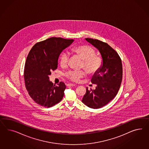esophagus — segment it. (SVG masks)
I'll return each mask as SVG.
<instances>
[{
	"label": "esophagus",
	"instance_id": "esophagus-1",
	"mask_svg": "<svg viewBox=\"0 0 149 149\" xmlns=\"http://www.w3.org/2000/svg\"><path fill=\"white\" fill-rule=\"evenodd\" d=\"M67 86H71V87H74V86H75V84H67Z\"/></svg>",
	"mask_w": 149,
	"mask_h": 149
}]
</instances>
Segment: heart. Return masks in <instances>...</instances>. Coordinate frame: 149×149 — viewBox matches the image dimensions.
<instances>
[{
	"instance_id": "heart-1",
	"label": "heart",
	"mask_w": 149,
	"mask_h": 149,
	"mask_svg": "<svg viewBox=\"0 0 149 149\" xmlns=\"http://www.w3.org/2000/svg\"><path fill=\"white\" fill-rule=\"evenodd\" d=\"M74 52L83 59L82 67H84L89 74H94L101 68L102 65V58L100 56L95 55V52L88 45H81L72 48ZM69 54L67 52H62L60 58V63L62 67H65L68 62ZM85 75L83 70H70L66 72L65 77L72 82H77Z\"/></svg>"
}]
</instances>
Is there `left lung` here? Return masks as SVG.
<instances>
[{"label":"left lung","mask_w":149,"mask_h":149,"mask_svg":"<svg viewBox=\"0 0 149 149\" xmlns=\"http://www.w3.org/2000/svg\"><path fill=\"white\" fill-rule=\"evenodd\" d=\"M85 40L97 49L103 62L91 80L92 84L97 85L96 88L89 91L87 87L82 102L91 109H100L112 100L120 88L123 77L121 61L109 44L92 38H87Z\"/></svg>","instance_id":"obj_1"}]
</instances>
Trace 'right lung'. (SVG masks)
<instances>
[{
  "instance_id": "add662e5",
  "label": "right lung",
  "mask_w": 149,
  "mask_h": 149,
  "mask_svg": "<svg viewBox=\"0 0 149 149\" xmlns=\"http://www.w3.org/2000/svg\"><path fill=\"white\" fill-rule=\"evenodd\" d=\"M73 42L74 40L52 37L37 43L29 53L24 67L25 87L38 105L50 107L62 99L66 88L64 83L54 85L49 77L57 68L61 53Z\"/></svg>"
}]
</instances>
